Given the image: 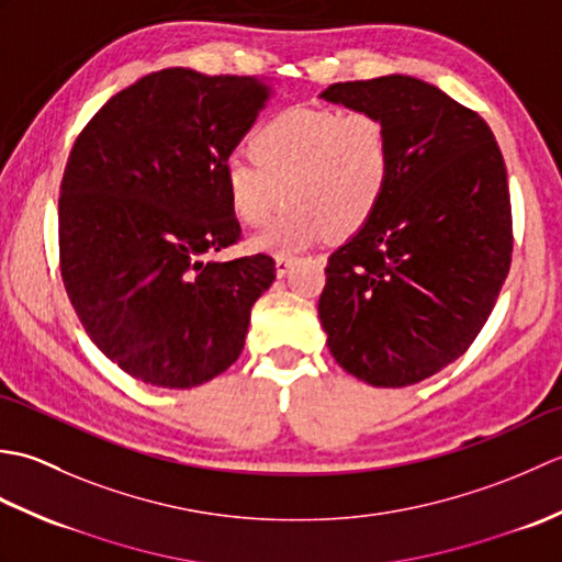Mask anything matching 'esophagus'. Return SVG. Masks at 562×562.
Returning <instances> with one entry per match:
<instances>
[{
  "instance_id": "1",
  "label": "esophagus",
  "mask_w": 562,
  "mask_h": 562,
  "mask_svg": "<svg viewBox=\"0 0 562 562\" xmlns=\"http://www.w3.org/2000/svg\"><path fill=\"white\" fill-rule=\"evenodd\" d=\"M296 262L294 256H278L274 258V270H278V278H284L292 270V266Z\"/></svg>"
}]
</instances>
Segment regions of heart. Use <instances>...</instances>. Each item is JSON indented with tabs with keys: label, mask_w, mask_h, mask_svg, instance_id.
Instances as JSON below:
<instances>
[{
	"label": "heart",
	"mask_w": 562,
	"mask_h": 562,
	"mask_svg": "<svg viewBox=\"0 0 562 562\" xmlns=\"http://www.w3.org/2000/svg\"><path fill=\"white\" fill-rule=\"evenodd\" d=\"M254 161L224 169V193L234 217L260 226L254 250L290 254L326 234L348 238L376 217L393 181L389 125L374 113L292 109L262 125L248 142Z\"/></svg>",
	"instance_id": "obj_1"
}]
</instances>
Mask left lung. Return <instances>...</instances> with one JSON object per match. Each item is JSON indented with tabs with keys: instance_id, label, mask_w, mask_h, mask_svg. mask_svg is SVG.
<instances>
[{
	"instance_id": "obj_1",
	"label": "left lung",
	"mask_w": 562,
	"mask_h": 562,
	"mask_svg": "<svg viewBox=\"0 0 562 562\" xmlns=\"http://www.w3.org/2000/svg\"><path fill=\"white\" fill-rule=\"evenodd\" d=\"M321 99L379 115L393 142L384 205L328 258L321 326L345 372L411 386L469 350L505 284L503 151L479 113L415 77L330 83Z\"/></svg>"
}]
</instances>
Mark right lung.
Wrapping results in <instances>:
<instances>
[{
    "instance_id": "add662e5",
    "label": "right lung",
    "mask_w": 562,
    "mask_h": 562,
    "mask_svg": "<svg viewBox=\"0 0 562 562\" xmlns=\"http://www.w3.org/2000/svg\"><path fill=\"white\" fill-rule=\"evenodd\" d=\"M278 97L256 77L169 67L117 91L81 130L59 186V270L93 345L145 384L193 389L244 350L270 256L205 262L241 236L232 151Z\"/></svg>"
}]
</instances>
